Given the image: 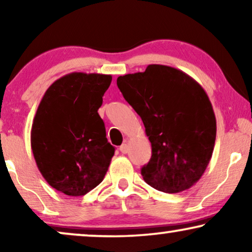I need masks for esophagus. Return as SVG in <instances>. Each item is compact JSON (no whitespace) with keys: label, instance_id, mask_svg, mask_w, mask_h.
Here are the masks:
<instances>
[{"label":"esophagus","instance_id":"1","mask_svg":"<svg viewBox=\"0 0 252 252\" xmlns=\"http://www.w3.org/2000/svg\"><path fill=\"white\" fill-rule=\"evenodd\" d=\"M119 150H120V153H122V154H127V153H128L129 148H128V146H127L126 143H124V144H122V146H120Z\"/></svg>","mask_w":252,"mask_h":252}]
</instances>
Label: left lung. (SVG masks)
Listing matches in <instances>:
<instances>
[{"instance_id":"obj_1","label":"left lung","mask_w":252,"mask_h":252,"mask_svg":"<svg viewBox=\"0 0 252 252\" xmlns=\"http://www.w3.org/2000/svg\"><path fill=\"white\" fill-rule=\"evenodd\" d=\"M117 86L142 119L153 155L141 168L148 185L174 194L194 186L212 157L217 122L197 81L166 65L120 75Z\"/></svg>"}]
</instances>
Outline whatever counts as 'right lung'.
I'll return each instance as SVG.
<instances>
[{
  "mask_svg": "<svg viewBox=\"0 0 252 252\" xmlns=\"http://www.w3.org/2000/svg\"><path fill=\"white\" fill-rule=\"evenodd\" d=\"M110 74L73 72L44 93L31 130L37 168L56 190L86 195L104 179L115 147L108 142L97 110Z\"/></svg>",
  "mask_w": 252,
  "mask_h": 252,
  "instance_id": "obj_1",
  "label": "right lung"
}]
</instances>
